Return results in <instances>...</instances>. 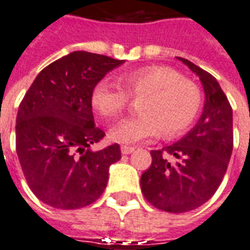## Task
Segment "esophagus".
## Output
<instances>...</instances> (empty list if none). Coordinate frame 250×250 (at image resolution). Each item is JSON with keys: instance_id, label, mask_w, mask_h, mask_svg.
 <instances>
[{"instance_id": "1", "label": "esophagus", "mask_w": 250, "mask_h": 250, "mask_svg": "<svg viewBox=\"0 0 250 250\" xmlns=\"http://www.w3.org/2000/svg\"><path fill=\"white\" fill-rule=\"evenodd\" d=\"M134 151V147L132 146H121V153L127 155V154H132Z\"/></svg>"}]
</instances>
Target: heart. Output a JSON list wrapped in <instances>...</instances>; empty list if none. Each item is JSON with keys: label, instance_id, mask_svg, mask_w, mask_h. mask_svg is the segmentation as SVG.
I'll return each mask as SVG.
<instances>
[{"label": "heart", "instance_id": "heart-1", "mask_svg": "<svg viewBox=\"0 0 250 250\" xmlns=\"http://www.w3.org/2000/svg\"><path fill=\"white\" fill-rule=\"evenodd\" d=\"M123 85L103 79L91 95L93 109L105 118H116L126 109L129 95L140 97L141 116L129 118L112 127L109 138L116 144L134 145L165 137L178 136L194 121L202 105L200 89L174 69L151 65L121 76Z\"/></svg>", "mask_w": 250, "mask_h": 250}]
</instances>
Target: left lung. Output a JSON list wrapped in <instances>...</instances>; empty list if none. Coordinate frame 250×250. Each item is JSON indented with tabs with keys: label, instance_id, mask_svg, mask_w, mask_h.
<instances>
[{
	"label": "left lung",
	"instance_id": "8db88e82",
	"mask_svg": "<svg viewBox=\"0 0 250 250\" xmlns=\"http://www.w3.org/2000/svg\"><path fill=\"white\" fill-rule=\"evenodd\" d=\"M178 59L203 85V112L181 140L150 151L151 166L141 175L146 200L171 213L192 211L212 198L224 178L233 149V114L220 84L194 63ZM170 158H175L176 162Z\"/></svg>",
	"mask_w": 250,
	"mask_h": 250
}]
</instances>
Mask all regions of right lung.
<instances>
[{
  "instance_id": "obj_1",
  "label": "right lung",
  "mask_w": 250,
  "mask_h": 250,
  "mask_svg": "<svg viewBox=\"0 0 250 250\" xmlns=\"http://www.w3.org/2000/svg\"><path fill=\"white\" fill-rule=\"evenodd\" d=\"M123 63L74 51L43 68L26 92L17 114V155L29 187L47 206L76 209L104 192L121 150L118 144L92 150L105 133L95 125L91 95Z\"/></svg>"
}]
</instances>
